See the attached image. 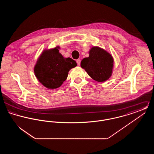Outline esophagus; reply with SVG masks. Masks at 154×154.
I'll use <instances>...</instances> for the list:
<instances>
[{
  "label": "esophagus",
  "instance_id": "1",
  "mask_svg": "<svg viewBox=\"0 0 154 154\" xmlns=\"http://www.w3.org/2000/svg\"><path fill=\"white\" fill-rule=\"evenodd\" d=\"M76 62H77V65H79V66H80V63H81L80 59H77V60H76Z\"/></svg>",
  "mask_w": 154,
  "mask_h": 154
}]
</instances>
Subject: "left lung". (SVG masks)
Instances as JSON below:
<instances>
[{
    "label": "left lung",
    "instance_id": "obj_1",
    "mask_svg": "<svg viewBox=\"0 0 154 154\" xmlns=\"http://www.w3.org/2000/svg\"><path fill=\"white\" fill-rule=\"evenodd\" d=\"M88 58L81 62V67L88 75L97 82H105L111 77L113 67L114 58L109 52L97 46L91 47Z\"/></svg>",
    "mask_w": 154,
    "mask_h": 154
}]
</instances>
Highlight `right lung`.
I'll use <instances>...</instances> for the list:
<instances>
[{"label": "right lung", "instance_id": "add662e5", "mask_svg": "<svg viewBox=\"0 0 154 154\" xmlns=\"http://www.w3.org/2000/svg\"><path fill=\"white\" fill-rule=\"evenodd\" d=\"M59 46L45 49L37 60L34 73L37 79L45 88L55 89L66 80L69 72L77 66L70 58H65L59 53Z\"/></svg>", "mask_w": 154, "mask_h": 154}]
</instances>
